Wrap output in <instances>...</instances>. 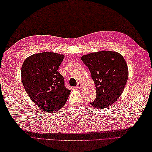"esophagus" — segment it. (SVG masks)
Listing matches in <instances>:
<instances>
[{
  "instance_id": "obj_1",
  "label": "esophagus",
  "mask_w": 152,
  "mask_h": 152,
  "mask_svg": "<svg viewBox=\"0 0 152 152\" xmlns=\"http://www.w3.org/2000/svg\"><path fill=\"white\" fill-rule=\"evenodd\" d=\"M81 87H82V84H81L80 83H77V86H76V88H81Z\"/></svg>"
}]
</instances>
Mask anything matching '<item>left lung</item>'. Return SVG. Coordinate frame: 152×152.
I'll return each mask as SVG.
<instances>
[{
  "instance_id": "8db88e82",
  "label": "left lung",
  "mask_w": 152,
  "mask_h": 152,
  "mask_svg": "<svg viewBox=\"0 0 152 152\" xmlns=\"http://www.w3.org/2000/svg\"><path fill=\"white\" fill-rule=\"evenodd\" d=\"M94 80L97 95L90 102L96 108H106L123 94L128 77V69L123 57L117 52L102 51L81 57Z\"/></svg>"
}]
</instances>
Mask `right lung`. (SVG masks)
Segmentation results:
<instances>
[{
    "label": "right lung",
    "mask_w": 152,
    "mask_h": 152,
    "mask_svg": "<svg viewBox=\"0 0 152 152\" xmlns=\"http://www.w3.org/2000/svg\"><path fill=\"white\" fill-rule=\"evenodd\" d=\"M64 55L53 52L37 53L28 57L21 68L24 89L39 108L57 112L65 104L70 90L58 72Z\"/></svg>",
    "instance_id": "right-lung-1"
}]
</instances>
